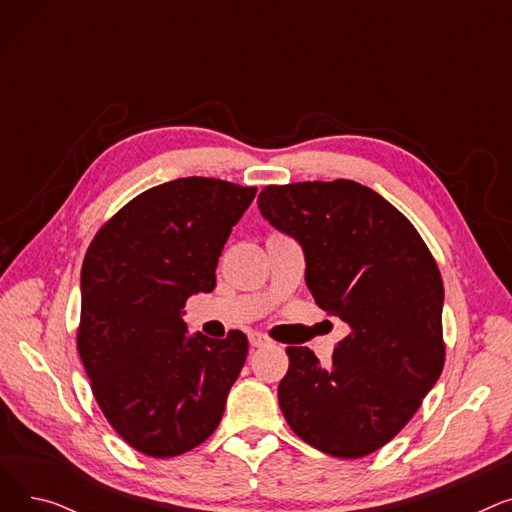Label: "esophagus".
<instances>
[{
	"instance_id": "obj_1",
	"label": "esophagus",
	"mask_w": 512,
	"mask_h": 512,
	"mask_svg": "<svg viewBox=\"0 0 512 512\" xmlns=\"http://www.w3.org/2000/svg\"><path fill=\"white\" fill-rule=\"evenodd\" d=\"M249 342H251L253 348H259V346H265L270 340H267V338L261 336V334H257V332H253V334H249Z\"/></svg>"
}]
</instances>
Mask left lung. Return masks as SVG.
Segmentation results:
<instances>
[{"mask_svg": "<svg viewBox=\"0 0 512 512\" xmlns=\"http://www.w3.org/2000/svg\"><path fill=\"white\" fill-rule=\"evenodd\" d=\"M257 205L301 242L315 303L348 326L328 367L286 346L284 419L313 448L361 459L411 421L444 369L438 263L405 215L355 180L270 184Z\"/></svg>", "mask_w": 512, "mask_h": 512, "instance_id": "left-lung-1", "label": "left lung"}]
</instances>
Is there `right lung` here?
Listing matches in <instances>:
<instances>
[{
  "label": "right lung",
  "instance_id": "add662e5",
  "mask_svg": "<svg viewBox=\"0 0 512 512\" xmlns=\"http://www.w3.org/2000/svg\"><path fill=\"white\" fill-rule=\"evenodd\" d=\"M255 193L203 176L159 184L116 211L87 249L76 351L105 419L153 459L215 432L245 365V334L188 338L180 311L215 288L222 249Z\"/></svg>",
  "mask_w": 512,
  "mask_h": 512
}]
</instances>
